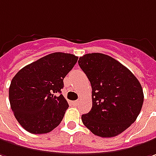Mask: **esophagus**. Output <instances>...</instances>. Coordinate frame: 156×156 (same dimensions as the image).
Instances as JSON below:
<instances>
[{"mask_svg":"<svg viewBox=\"0 0 156 156\" xmlns=\"http://www.w3.org/2000/svg\"><path fill=\"white\" fill-rule=\"evenodd\" d=\"M73 104L74 105H78V104H79V101H78V100H77V101H73Z\"/></svg>","mask_w":156,"mask_h":156,"instance_id":"obj_1","label":"esophagus"}]
</instances>
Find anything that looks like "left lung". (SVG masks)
I'll use <instances>...</instances> for the list:
<instances>
[{"mask_svg":"<svg viewBox=\"0 0 156 156\" xmlns=\"http://www.w3.org/2000/svg\"><path fill=\"white\" fill-rule=\"evenodd\" d=\"M78 65L92 88V108L82 122L96 136L113 137L136 120L143 104L142 85L120 62L103 53H87Z\"/></svg>","mask_w":156,"mask_h":156,"instance_id":"8db88e82","label":"left lung"}]
</instances>
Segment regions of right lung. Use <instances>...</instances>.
<instances>
[{
    "mask_svg": "<svg viewBox=\"0 0 156 156\" xmlns=\"http://www.w3.org/2000/svg\"><path fill=\"white\" fill-rule=\"evenodd\" d=\"M78 57L53 52L20 70L9 87V102L16 120L27 131L46 134L61 122L67 110L61 93L64 78Z\"/></svg>",
    "mask_w": 156,
    "mask_h": 156,
    "instance_id": "right-lung-1",
    "label": "right lung"
}]
</instances>
